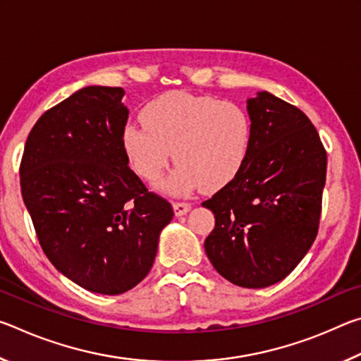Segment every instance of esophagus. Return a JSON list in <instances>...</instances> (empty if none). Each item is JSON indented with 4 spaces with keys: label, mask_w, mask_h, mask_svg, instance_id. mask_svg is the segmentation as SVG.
<instances>
[{
    "label": "esophagus",
    "mask_w": 361,
    "mask_h": 361,
    "mask_svg": "<svg viewBox=\"0 0 361 361\" xmlns=\"http://www.w3.org/2000/svg\"><path fill=\"white\" fill-rule=\"evenodd\" d=\"M189 210H191V204L189 202H173V212L176 216L186 215Z\"/></svg>",
    "instance_id": "1"
}]
</instances>
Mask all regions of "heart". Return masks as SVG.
I'll return each mask as SVG.
<instances>
[{
    "instance_id": "1",
    "label": "heart",
    "mask_w": 361,
    "mask_h": 361,
    "mask_svg": "<svg viewBox=\"0 0 361 361\" xmlns=\"http://www.w3.org/2000/svg\"><path fill=\"white\" fill-rule=\"evenodd\" d=\"M142 122L127 124L122 145L132 169L157 181L175 156L164 189L186 194L195 188L215 191L235 178L252 146V121L234 102L172 90L142 109Z\"/></svg>"
}]
</instances>
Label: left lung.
Here are the masks:
<instances>
[{"mask_svg":"<svg viewBox=\"0 0 361 361\" xmlns=\"http://www.w3.org/2000/svg\"><path fill=\"white\" fill-rule=\"evenodd\" d=\"M252 146L245 166L202 202L215 215L205 253L243 288L283 280L319 232L326 151L301 109L262 90L247 102Z\"/></svg>","mask_w":361,"mask_h":361,"instance_id":"obj_1","label":"left lung"}]
</instances>
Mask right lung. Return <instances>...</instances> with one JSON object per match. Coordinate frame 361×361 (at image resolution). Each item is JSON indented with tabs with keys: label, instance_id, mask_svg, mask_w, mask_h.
<instances>
[{
	"label": "right lung",
	"instance_id": "1",
	"mask_svg": "<svg viewBox=\"0 0 361 361\" xmlns=\"http://www.w3.org/2000/svg\"><path fill=\"white\" fill-rule=\"evenodd\" d=\"M121 87L89 85L41 116L20 162L22 197L42 252L82 288L121 295L148 276L169 200L148 191L122 145Z\"/></svg>",
	"mask_w": 361,
	"mask_h": 361
}]
</instances>
